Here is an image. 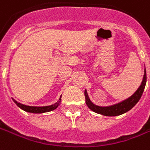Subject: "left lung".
Instances as JSON below:
<instances>
[{
	"label": "left lung",
	"mask_w": 150,
	"mask_h": 150,
	"mask_svg": "<svg viewBox=\"0 0 150 150\" xmlns=\"http://www.w3.org/2000/svg\"><path fill=\"white\" fill-rule=\"evenodd\" d=\"M146 84V71L145 69V74H144L143 80L142 82L141 86L137 90L135 93H134L133 95L131 96V98L128 99L123 100L122 102L119 103L117 105H114L108 106V107H100V106H97L93 105V103L90 101L88 97L87 92L85 90V98H86V104L88 106V108L93 111L94 112H97L98 114H101L103 116H120L121 114L128 112L131 110V108H133L134 106L137 103L139 102L140 100L143 91L145 90V86Z\"/></svg>",
	"instance_id": "8db88e82"
}]
</instances>
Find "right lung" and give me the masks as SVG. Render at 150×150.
Wrapping results in <instances>:
<instances>
[{
  "label": "right lung",
  "instance_id": "right-lung-1",
  "mask_svg": "<svg viewBox=\"0 0 150 150\" xmlns=\"http://www.w3.org/2000/svg\"><path fill=\"white\" fill-rule=\"evenodd\" d=\"M13 101H14L16 104L17 105L18 107L23 109V110L26 111V112H28L31 113H43V112H50V111H52L56 109V108L60 105V101H61V97L59 99V100L57 101L56 104L54 105H52L50 106H45V107H34V106H27L25 105H23V104H20V103L17 102L16 100H15L14 99H12Z\"/></svg>",
  "mask_w": 150,
  "mask_h": 150
}]
</instances>
